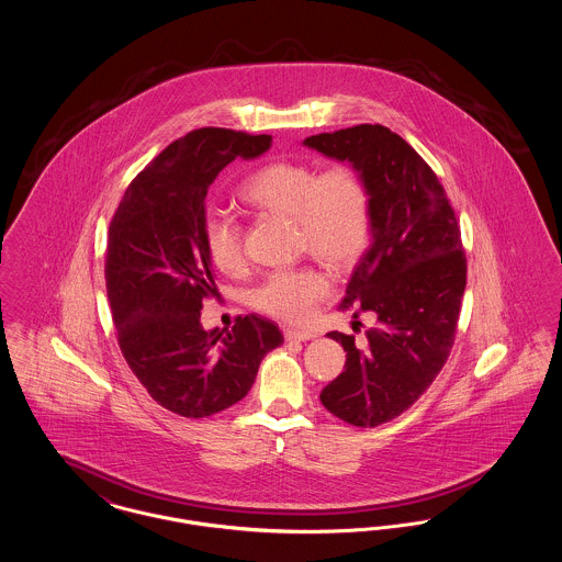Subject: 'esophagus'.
<instances>
[{
  "label": "esophagus",
  "instance_id": "1",
  "mask_svg": "<svg viewBox=\"0 0 562 562\" xmlns=\"http://www.w3.org/2000/svg\"><path fill=\"white\" fill-rule=\"evenodd\" d=\"M284 337H286V341H310L314 337V333L299 330V328H286Z\"/></svg>",
  "mask_w": 562,
  "mask_h": 562
}]
</instances>
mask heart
I'll use <instances>...</instances> for the list:
<instances>
[{
	"instance_id": "1",
	"label": "heart",
	"mask_w": 562,
	"mask_h": 562,
	"mask_svg": "<svg viewBox=\"0 0 562 562\" xmlns=\"http://www.w3.org/2000/svg\"><path fill=\"white\" fill-rule=\"evenodd\" d=\"M238 195L252 209L293 218L301 246L330 268L356 263L371 238V193L362 175L346 164L318 172L303 161H269L241 183ZM204 241L216 268L229 276L240 273L246 257L234 218L209 214ZM328 291L330 280L318 268L276 269L250 301L278 321L303 322Z\"/></svg>"
}]
</instances>
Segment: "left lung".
<instances>
[{
	"label": "left lung",
	"instance_id": "8db88e82",
	"mask_svg": "<svg viewBox=\"0 0 562 562\" xmlns=\"http://www.w3.org/2000/svg\"><path fill=\"white\" fill-rule=\"evenodd\" d=\"M303 145L348 161L371 193V246L339 310H356V321L373 314L374 326L362 344L328 333L348 353L321 401L351 426L374 428L419 401L451 353L468 271L461 232L434 170L390 128L360 124Z\"/></svg>",
	"mask_w": 562,
	"mask_h": 562
}]
</instances>
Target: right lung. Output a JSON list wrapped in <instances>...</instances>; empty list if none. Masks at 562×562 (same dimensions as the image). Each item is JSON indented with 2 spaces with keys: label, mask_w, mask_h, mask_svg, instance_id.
I'll return each instance as SVG.
<instances>
[{
  "label": "right lung",
  "mask_w": 562,
  "mask_h": 562,
  "mask_svg": "<svg viewBox=\"0 0 562 562\" xmlns=\"http://www.w3.org/2000/svg\"><path fill=\"white\" fill-rule=\"evenodd\" d=\"M269 147V134L191 131L134 177L109 225L105 282L117 344L149 396L183 417L241 401L266 353L284 344L280 328L255 314L232 330L200 322L202 301L216 293L206 193L227 164Z\"/></svg>",
  "instance_id": "add662e5"
}]
</instances>
